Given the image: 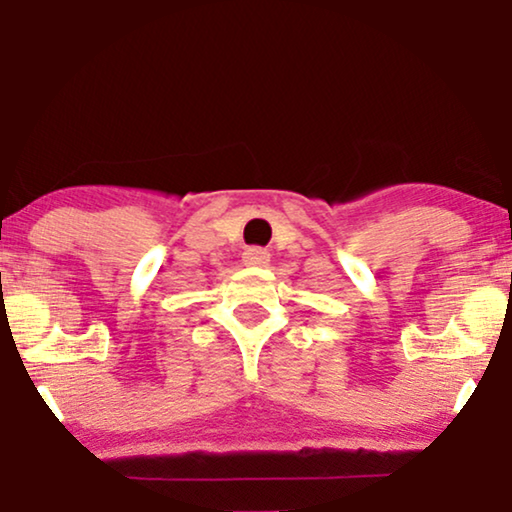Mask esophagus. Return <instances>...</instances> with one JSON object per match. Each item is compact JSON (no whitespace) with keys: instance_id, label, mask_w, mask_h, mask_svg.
Segmentation results:
<instances>
[{"instance_id":"1","label":"esophagus","mask_w":512,"mask_h":512,"mask_svg":"<svg viewBox=\"0 0 512 512\" xmlns=\"http://www.w3.org/2000/svg\"><path fill=\"white\" fill-rule=\"evenodd\" d=\"M242 261H244V265H258V268H261V265L270 263V251L263 247H249L242 254Z\"/></svg>"}]
</instances>
